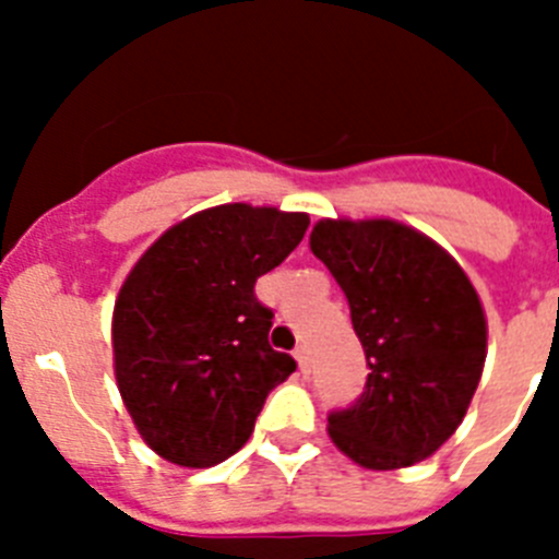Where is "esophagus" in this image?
<instances>
[{
    "mask_svg": "<svg viewBox=\"0 0 559 559\" xmlns=\"http://www.w3.org/2000/svg\"><path fill=\"white\" fill-rule=\"evenodd\" d=\"M294 358L299 360V369H302V372H308V369H310V355H308V347H305V344H299V347L294 349Z\"/></svg>",
    "mask_w": 559,
    "mask_h": 559,
    "instance_id": "esophagus-1",
    "label": "esophagus"
}]
</instances>
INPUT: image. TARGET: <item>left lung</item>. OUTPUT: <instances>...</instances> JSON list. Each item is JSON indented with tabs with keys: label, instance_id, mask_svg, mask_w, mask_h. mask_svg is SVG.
Listing matches in <instances>:
<instances>
[{
	"label": "left lung",
	"instance_id": "8db88e82",
	"mask_svg": "<svg viewBox=\"0 0 559 559\" xmlns=\"http://www.w3.org/2000/svg\"><path fill=\"white\" fill-rule=\"evenodd\" d=\"M310 249L347 294L367 386L328 417L330 439L369 471L431 456L467 414L487 355L476 288L431 237L397 221H319Z\"/></svg>",
	"mask_w": 559,
	"mask_h": 559
}]
</instances>
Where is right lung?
<instances>
[{
    "label": "right lung",
    "instance_id": "right-lung-1",
    "mask_svg": "<svg viewBox=\"0 0 559 559\" xmlns=\"http://www.w3.org/2000/svg\"><path fill=\"white\" fill-rule=\"evenodd\" d=\"M310 218L274 206L195 212L140 257L114 305V374L133 426L162 459L212 467L246 445L271 389L296 369L269 344L254 294Z\"/></svg>",
    "mask_w": 559,
    "mask_h": 559
}]
</instances>
